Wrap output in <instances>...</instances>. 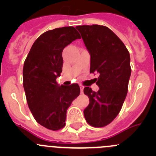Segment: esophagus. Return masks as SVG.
Wrapping results in <instances>:
<instances>
[{"instance_id": "1", "label": "esophagus", "mask_w": 156, "mask_h": 156, "mask_svg": "<svg viewBox=\"0 0 156 156\" xmlns=\"http://www.w3.org/2000/svg\"><path fill=\"white\" fill-rule=\"evenodd\" d=\"M80 89H81V93L83 94V91H84V86L80 85Z\"/></svg>"}]
</instances>
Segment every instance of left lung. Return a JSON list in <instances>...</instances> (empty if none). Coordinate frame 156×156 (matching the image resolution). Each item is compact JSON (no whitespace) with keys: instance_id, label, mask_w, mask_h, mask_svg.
Wrapping results in <instances>:
<instances>
[{"instance_id":"1","label":"left lung","mask_w":156,"mask_h":156,"mask_svg":"<svg viewBox=\"0 0 156 156\" xmlns=\"http://www.w3.org/2000/svg\"><path fill=\"white\" fill-rule=\"evenodd\" d=\"M90 56V73H98L96 78L100 89H84L89 105L84 108L86 121L91 126L104 127L119 115L127 94L130 69L128 50L119 37L106 26H76Z\"/></svg>"}]
</instances>
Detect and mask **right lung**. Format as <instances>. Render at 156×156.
<instances>
[{
  "mask_svg": "<svg viewBox=\"0 0 156 156\" xmlns=\"http://www.w3.org/2000/svg\"><path fill=\"white\" fill-rule=\"evenodd\" d=\"M79 33L72 26L43 33L34 41L23 66V87L29 109L38 124L52 130L65 126L66 112L80 94L78 84L59 86L63 49Z\"/></svg>",
  "mask_w": 156,
  "mask_h": 156,
  "instance_id": "obj_1",
  "label": "right lung"
}]
</instances>
